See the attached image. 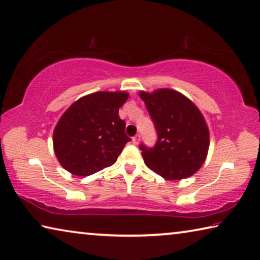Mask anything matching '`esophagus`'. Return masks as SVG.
Segmentation results:
<instances>
[{
  "label": "esophagus",
  "instance_id": "esophagus-1",
  "mask_svg": "<svg viewBox=\"0 0 260 260\" xmlns=\"http://www.w3.org/2000/svg\"><path fill=\"white\" fill-rule=\"evenodd\" d=\"M140 140H141V135H140V134H137L133 139H132V141H133L134 145H139Z\"/></svg>",
  "mask_w": 260,
  "mask_h": 260
}]
</instances>
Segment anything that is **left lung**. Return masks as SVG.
<instances>
[{"label": "left lung", "instance_id": "1", "mask_svg": "<svg viewBox=\"0 0 260 260\" xmlns=\"http://www.w3.org/2000/svg\"><path fill=\"white\" fill-rule=\"evenodd\" d=\"M157 131L154 148L141 145L146 166L168 180H180L203 167L209 131L203 113L186 96L172 89L140 91Z\"/></svg>", "mask_w": 260, "mask_h": 260}]
</instances>
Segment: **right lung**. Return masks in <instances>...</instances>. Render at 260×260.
<instances>
[{
  "label": "right lung",
  "instance_id": "1",
  "mask_svg": "<svg viewBox=\"0 0 260 260\" xmlns=\"http://www.w3.org/2000/svg\"><path fill=\"white\" fill-rule=\"evenodd\" d=\"M126 91H98L74 102L53 132V148L63 169L75 176H90L115 163L131 139L119 109Z\"/></svg>",
  "mask_w": 260,
  "mask_h": 260
}]
</instances>
